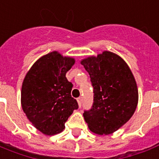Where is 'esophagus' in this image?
<instances>
[{
  "instance_id": "34e87169",
  "label": "esophagus",
  "mask_w": 159,
  "mask_h": 159,
  "mask_svg": "<svg viewBox=\"0 0 159 159\" xmlns=\"http://www.w3.org/2000/svg\"><path fill=\"white\" fill-rule=\"evenodd\" d=\"M82 97H80L77 98V101H78V104H79V106H80V107H81V105H82Z\"/></svg>"
}]
</instances>
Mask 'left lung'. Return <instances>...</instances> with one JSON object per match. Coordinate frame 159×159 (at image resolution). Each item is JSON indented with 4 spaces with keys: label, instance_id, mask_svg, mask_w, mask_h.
Wrapping results in <instances>:
<instances>
[{
    "label": "left lung",
    "instance_id": "8db88e82",
    "mask_svg": "<svg viewBox=\"0 0 159 159\" xmlns=\"http://www.w3.org/2000/svg\"><path fill=\"white\" fill-rule=\"evenodd\" d=\"M93 88V103L84 111L89 130L109 134L130 120L138 104V89L134 75L122 58L105 51L81 61Z\"/></svg>",
    "mask_w": 159,
    "mask_h": 159
}]
</instances>
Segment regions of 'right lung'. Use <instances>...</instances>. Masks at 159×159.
<instances>
[{
  "label": "right lung",
  "instance_id": "right-lung-1",
  "mask_svg": "<svg viewBox=\"0 0 159 159\" xmlns=\"http://www.w3.org/2000/svg\"><path fill=\"white\" fill-rule=\"evenodd\" d=\"M75 59L52 52L39 58L25 75L21 105L30 122L47 135L61 133L78 102L71 97L72 83L66 72Z\"/></svg>",
  "mask_w": 159,
  "mask_h": 159
}]
</instances>
